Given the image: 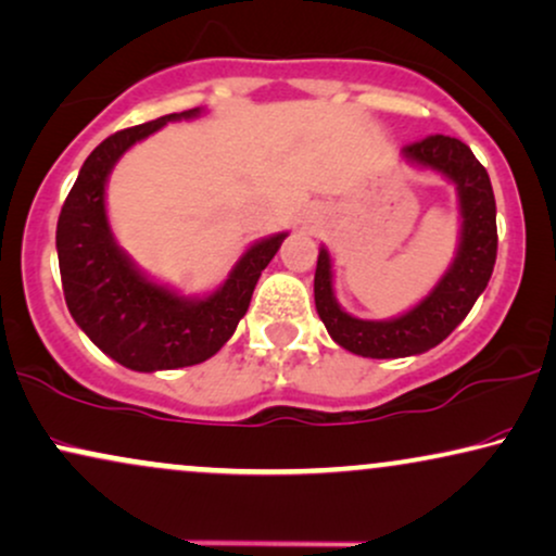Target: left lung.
<instances>
[{"label": "left lung", "instance_id": "left-lung-1", "mask_svg": "<svg viewBox=\"0 0 556 556\" xmlns=\"http://www.w3.org/2000/svg\"><path fill=\"white\" fill-rule=\"evenodd\" d=\"M407 164L431 168L456 187L459 197V245L444 277L416 307L390 320H362L339 305L333 266L323 245L315 266V311L339 346L367 359H403L439 346L467 318L484 292L497 256L495 194L488 172L467 143L448 136H428L403 149Z\"/></svg>", "mask_w": 556, "mask_h": 556}]
</instances>
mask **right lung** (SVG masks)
I'll use <instances>...</instances> for the list:
<instances>
[{"mask_svg":"<svg viewBox=\"0 0 556 556\" xmlns=\"http://www.w3.org/2000/svg\"><path fill=\"white\" fill-rule=\"evenodd\" d=\"M200 112H172L104 138L84 161L59 215L55 249L68 313L97 349L132 371L192 367L215 356L249 311L258 277L287 238L274 233L249 245L226 282L205 298H185L153 282L117 245L104 207L110 172L138 140Z\"/></svg>","mask_w":556,"mask_h":556,"instance_id":"obj_1","label":"right lung"}]
</instances>
